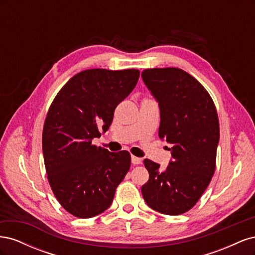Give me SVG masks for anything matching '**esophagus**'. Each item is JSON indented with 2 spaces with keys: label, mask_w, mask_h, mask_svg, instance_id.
<instances>
[{
  "label": "esophagus",
  "mask_w": 255,
  "mask_h": 255,
  "mask_svg": "<svg viewBox=\"0 0 255 255\" xmlns=\"http://www.w3.org/2000/svg\"><path fill=\"white\" fill-rule=\"evenodd\" d=\"M132 164L133 165H139V164H141V158L133 155L132 156Z\"/></svg>",
  "instance_id": "obj_1"
}]
</instances>
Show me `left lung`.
<instances>
[{
	"instance_id": "left-lung-1",
	"label": "left lung",
	"mask_w": 255,
	"mask_h": 255,
	"mask_svg": "<svg viewBox=\"0 0 255 255\" xmlns=\"http://www.w3.org/2000/svg\"><path fill=\"white\" fill-rule=\"evenodd\" d=\"M141 75L159 103L158 136L172 145L165 171L155 161L143 160L149 181L142 185V197L154 211L181 215L196 205L215 173L217 110L207 90L182 69H145Z\"/></svg>"
}]
</instances>
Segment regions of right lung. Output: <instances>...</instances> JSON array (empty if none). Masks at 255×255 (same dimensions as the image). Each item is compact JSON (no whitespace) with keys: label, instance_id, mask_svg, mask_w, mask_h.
Wrapping results in <instances>:
<instances>
[{"label":"right lung","instance_id":"add662e5","mask_svg":"<svg viewBox=\"0 0 255 255\" xmlns=\"http://www.w3.org/2000/svg\"><path fill=\"white\" fill-rule=\"evenodd\" d=\"M136 69H89L69 80L48 111L42 151L48 181L65 210L91 218L113 202L116 189L130 167V154L110 152L92 143L106 132L114 112L135 88Z\"/></svg>","mask_w":255,"mask_h":255}]
</instances>
